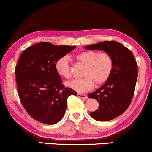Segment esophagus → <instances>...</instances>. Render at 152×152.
<instances>
[{"label": "esophagus", "instance_id": "1", "mask_svg": "<svg viewBox=\"0 0 152 152\" xmlns=\"http://www.w3.org/2000/svg\"><path fill=\"white\" fill-rule=\"evenodd\" d=\"M77 96L78 97L81 98V99H87L88 96L86 95V94H80V93H78L77 94Z\"/></svg>", "mask_w": 152, "mask_h": 152}]
</instances>
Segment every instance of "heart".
I'll return each instance as SVG.
<instances>
[{
	"label": "heart",
	"mask_w": 152,
	"mask_h": 152,
	"mask_svg": "<svg viewBox=\"0 0 152 152\" xmlns=\"http://www.w3.org/2000/svg\"><path fill=\"white\" fill-rule=\"evenodd\" d=\"M78 61L85 64L80 79H75L66 83L70 88L77 92H86L94 88V82L102 85L107 82L112 75L114 61L107 52L98 53L95 50H84L75 56ZM55 69L61 77L69 79L71 77L69 59L66 56L58 58L55 63Z\"/></svg>",
	"instance_id": "obj_1"
}]
</instances>
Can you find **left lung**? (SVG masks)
Segmentation results:
<instances>
[{"label":"left lung","mask_w":152,"mask_h":152,"mask_svg":"<svg viewBox=\"0 0 152 152\" xmlns=\"http://www.w3.org/2000/svg\"><path fill=\"white\" fill-rule=\"evenodd\" d=\"M86 49L103 50L113 58L114 68L108 80L89 98L99 102V109L90 113L97 121H109L121 115L130 106L138 77V66L128 48L116 41H104L86 45Z\"/></svg>","instance_id":"8db88e82"}]
</instances>
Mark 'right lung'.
<instances>
[{"mask_svg": "<svg viewBox=\"0 0 152 152\" xmlns=\"http://www.w3.org/2000/svg\"><path fill=\"white\" fill-rule=\"evenodd\" d=\"M75 48L41 42L26 48L16 66L18 93L27 113L37 121L53 125L62 119L67 98L77 93L63 86L55 63Z\"/></svg>", "mask_w": 152, "mask_h": 152, "instance_id": "1", "label": "right lung"}]
</instances>
